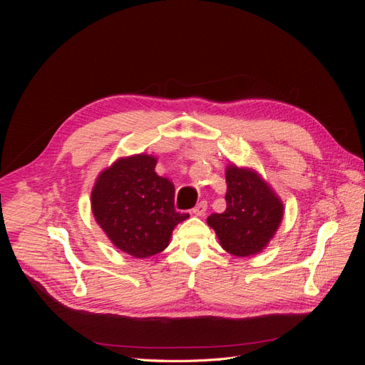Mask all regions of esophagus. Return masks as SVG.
Here are the masks:
<instances>
[{
	"instance_id": "34e87169",
	"label": "esophagus",
	"mask_w": 365,
	"mask_h": 365,
	"mask_svg": "<svg viewBox=\"0 0 365 365\" xmlns=\"http://www.w3.org/2000/svg\"><path fill=\"white\" fill-rule=\"evenodd\" d=\"M205 212H207V202H205V201H201L200 204H196V205L192 208V213H193L195 216H202Z\"/></svg>"
}]
</instances>
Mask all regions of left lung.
<instances>
[{
    "label": "left lung",
    "instance_id": "obj_1",
    "mask_svg": "<svg viewBox=\"0 0 365 365\" xmlns=\"http://www.w3.org/2000/svg\"><path fill=\"white\" fill-rule=\"evenodd\" d=\"M227 208L207 217L222 248L237 257L262 251L279 228L283 204L260 175L231 164L227 169Z\"/></svg>",
    "mask_w": 365,
    "mask_h": 365
}]
</instances>
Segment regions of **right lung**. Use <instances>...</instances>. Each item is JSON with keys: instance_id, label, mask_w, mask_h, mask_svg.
Returning a JSON list of instances; mask_svg holds the SVG:
<instances>
[{"instance_id": "add662e5", "label": "right lung", "mask_w": 365, "mask_h": 365, "mask_svg": "<svg viewBox=\"0 0 365 365\" xmlns=\"http://www.w3.org/2000/svg\"><path fill=\"white\" fill-rule=\"evenodd\" d=\"M155 164L145 153L120 158L91 193L97 224L118 250L138 259L161 252L175 225L189 217L175 210V187L155 173Z\"/></svg>"}]
</instances>
